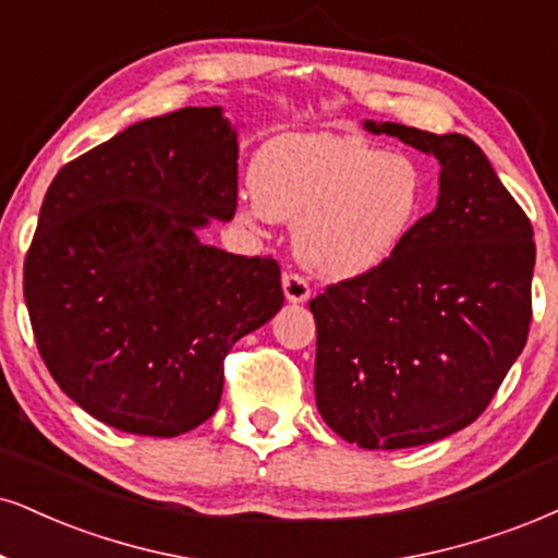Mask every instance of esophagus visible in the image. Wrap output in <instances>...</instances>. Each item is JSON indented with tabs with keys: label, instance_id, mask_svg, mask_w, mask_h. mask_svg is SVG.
<instances>
[{
	"label": "esophagus",
	"instance_id": "obj_1",
	"mask_svg": "<svg viewBox=\"0 0 558 558\" xmlns=\"http://www.w3.org/2000/svg\"><path fill=\"white\" fill-rule=\"evenodd\" d=\"M281 284H284V294L290 302H305L311 298V284H307V279L298 271L284 274V277H281Z\"/></svg>",
	"mask_w": 558,
	"mask_h": 558
}]
</instances>
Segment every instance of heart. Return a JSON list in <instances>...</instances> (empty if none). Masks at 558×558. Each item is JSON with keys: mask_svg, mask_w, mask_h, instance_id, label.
<instances>
[{"mask_svg": "<svg viewBox=\"0 0 558 558\" xmlns=\"http://www.w3.org/2000/svg\"><path fill=\"white\" fill-rule=\"evenodd\" d=\"M256 211L294 225L298 258L354 279L398 253L426 204L422 162L352 134L279 136L251 173Z\"/></svg>", "mask_w": 558, "mask_h": 558, "instance_id": "b5f03b06", "label": "heart"}]
</instances>
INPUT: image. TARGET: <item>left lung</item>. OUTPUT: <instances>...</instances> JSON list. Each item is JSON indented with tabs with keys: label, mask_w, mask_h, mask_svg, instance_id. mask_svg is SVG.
<instances>
[{
	"label": "left lung",
	"mask_w": 558,
	"mask_h": 558,
	"mask_svg": "<svg viewBox=\"0 0 558 558\" xmlns=\"http://www.w3.org/2000/svg\"><path fill=\"white\" fill-rule=\"evenodd\" d=\"M439 160L437 206L390 260L311 300L315 401L367 450L437 442L484 414L527 341L533 227L463 134L364 121Z\"/></svg>",
	"instance_id": "left-lung-1"
}]
</instances>
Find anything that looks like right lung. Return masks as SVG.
I'll return each instance as SVG.
<instances>
[{
    "instance_id": "add662e5",
    "label": "right lung",
    "mask_w": 558,
    "mask_h": 558,
    "mask_svg": "<svg viewBox=\"0 0 558 558\" xmlns=\"http://www.w3.org/2000/svg\"><path fill=\"white\" fill-rule=\"evenodd\" d=\"M238 209V134L222 108L123 129L48 185L23 292L48 373L89 416L175 437L217 411L225 356L284 302L271 256L204 245Z\"/></svg>"
}]
</instances>
